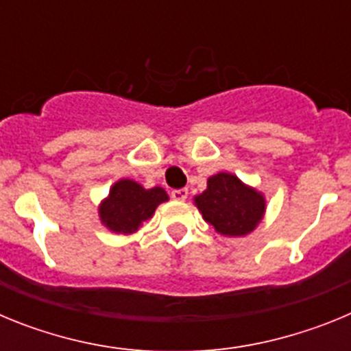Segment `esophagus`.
<instances>
[{
  "label": "esophagus",
  "mask_w": 351,
  "mask_h": 351,
  "mask_svg": "<svg viewBox=\"0 0 351 351\" xmlns=\"http://www.w3.org/2000/svg\"><path fill=\"white\" fill-rule=\"evenodd\" d=\"M170 197H172L176 202H184L186 198H188V190H184V188H182V190H173L172 193H170Z\"/></svg>",
  "instance_id": "1"
}]
</instances>
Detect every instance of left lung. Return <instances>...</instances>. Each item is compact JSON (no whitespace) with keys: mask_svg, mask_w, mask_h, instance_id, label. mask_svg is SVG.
Wrapping results in <instances>:
<instances>
[{"mask_svg":"<svg viewBox=\"0 0 351 351\" xmlns=\"http://www.w3.org/2000/svg\"><path fill=\"white\" fill-rule=\"evenodd\" d=\"M193 204L202 218L225 237H244L255 230L265 216V195L230 172L207 179V188L195 195Z\"/></svg>","mask_w":351,"mask_h":351,"instance_id":"8db88e82","label":"left lung"}]
</instances>
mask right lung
Returning <instances> with one entry per match:
<instances>
[{
	"label": "right lung",
	"instance_id": "obj_1",
	"mask_svg": "<svg viewBox=\"0 0 351 351\" xmlns=\"http://www.w3.org/2000/svg\"><path fill=\"white\" fill-rule=\"evenodd\" d=\"M167 200L169 195L160 186L147 190L133 179H119L98 206V218L114 234H135L142 223L153 218L156 207Z\"/></svg>",
	"mask_w": 351,
	"mask_h": 351
}]
</instances>
